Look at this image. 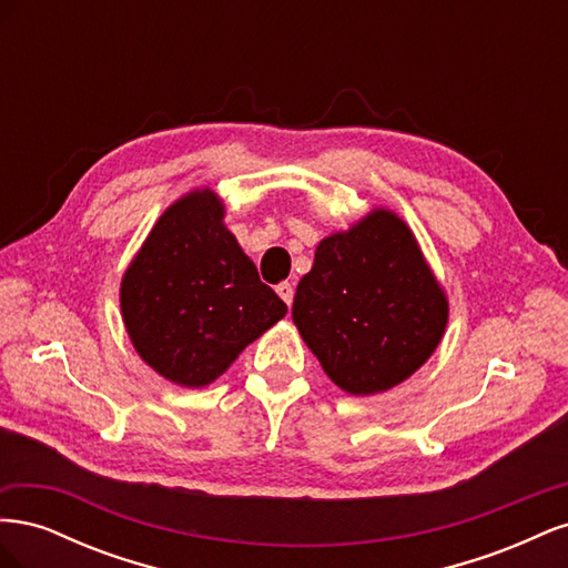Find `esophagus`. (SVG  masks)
Wrapping results in <instances>:
<instances>
[{
	"instance_id": "34e87169",
	"label": "esophagus",
	"mask_w": 568,
	"mask_h": 568,
	"mask_svg": "<svg viewBox=\"0 0 568 568\" xmlns=\"http://www.w3.org/2000/svg\"><path fill=\"white\" fill-rule=\"evenodd\" d=\"M277 294L282 296V301L291 307V303H294V286H291L288 282H282L277 284Z\"/></svg>"
}]
</instances>
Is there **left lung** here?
I'll list each match as a JSON object with an SVG mask.
<instances>
[{"label":"left lung","instance_id":"left-lung-1","mask_svg":"<svg viewBox=\"0 0 568 568\" xmlns=\"http://www.w3.org/2000/svg\"><path fill=\"white\" fill-rule=\"evenodd\" d=\"M448 315L417 236L388 209L322 239L291 307L324 374L357 398L409 379L438 348Z\"/></svg>","mask_w":568,"mask_h":568}]
</instances>
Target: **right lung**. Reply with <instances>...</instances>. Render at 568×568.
Segmentation results:
<instances>
[{"instance_id":"1","label":"right lung","mask_w":568,"mask_h":568,"mask_svg":"<svg viewBox=\"0 0 568 568\" xmlns=\"http://www.w3.org/2000/svg\"><path fill=\"white\" fill-rule=\"evenodd\" d=\"M132 346L163 379L203 388L286 315L225 225L211 186L168 205L120 282Z\"/></svg>"}]
</instances>
